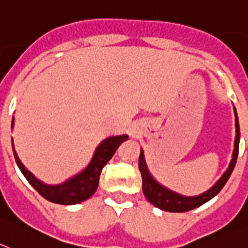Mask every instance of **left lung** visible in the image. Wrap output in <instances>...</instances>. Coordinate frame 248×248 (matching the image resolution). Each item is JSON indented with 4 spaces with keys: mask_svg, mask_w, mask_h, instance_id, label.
<instances>
[{
    "mask_svg": "<svg viewBox=\"0 0 248 248\" xmlns=\"http://www.w3.org/2000/svg\"><path fill=\"white\" fill-rule=\"evenodd\" d=\"M234 115H236V141H234L233 157H232V161L230 163V167L223 173L222 177L217 181L216 185L212 188H210L202 195L196 196V197H185V196L172 192L170 189L161 186L160 184H157L156 181L152 178V176L150 175L147 167H146L145 157H143V152L141 150L139 158V169L142 176V191H143V195L148 200V202H151L156 207L161 208L163 211H169V212H186V211H191L196 207H200L201 204L206 203L211 199H214L215 196L223 188V186H225L230 176H231L232 171H233L236 161H237L238 145H240V124H238V117L237 113H236V109H234Z\"/></svg>",
    "mask_w": 248,
    "mask_h": 248,
    "instance_id": "8db88e82",
    "label": "left lung"
}]
</instances>
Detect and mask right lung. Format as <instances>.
Segmentation results:
<instances>
[{"instance_id":"right-lung-1","label":"right lung","mask_w":248,"mask_h":248,"mask_svg":"<svg viewBox=\"0 0 248 248\" xmlns=\"http://www.w3.org/2000/svg\"><path fill=\"white\" fill-rule=\"evenodd\" d=\"M14 121L15 120L12 117V126L11 127H14ZM124 140H127L126 135L108 137V139L103 140L97 147V150H96V152H94L93 158L90 162V165L86 167V170H83L81 173L72 177L71 180L66 181L64 184L57 185V186H48V185L42 184L41 181H38L32 175L31 172L26 170V167L22 165L15 150L14 155L17 166L20 167L26 180L29 181L32 187L42 197L48 200L49 202H53V203L75 204L90 199L96 192L102 169L111 160V157L113 156L117 147L121 145ZM12 148H14V145H12Z\"/></svg>"}]
</instances>
